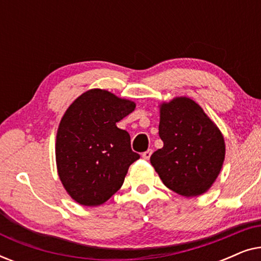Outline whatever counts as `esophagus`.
I'll return each mask as SVG.
<instances>
[{
    "label": "esophagus",
    "instance_id": "34e87169",
    "mask_svg": "<svg viewBox=\"0 0 261 261\" xmlns=\"http://www.w3.org/2000/svg\"><path fill=\"white\" fill-rule=\"evenodd\" d=\"M152 153H153V151H152V149H147V151H146V152H144V153H142V158H144V159H146V160H148L149 158H151Z\"/></svg>",
    "mask_w": 261,
    "mask_h": 261
}]
</instances>
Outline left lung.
I'll return each mask as SVG.
<instances>
[{
	"label": "left lung",
	"instance_id": "left-lung-1",
	"mask_svg": "<svg viewBox=\"0 0 261 261\" xmlns=\"http://www.w3.org/2000/svg\"><path fill=\"white\" fill-rule=\"evenodd\" d=\"M160 107L159 137L163 148L151 164L170 190L184 197L204 194L222 169L223 135L201 107L189 97H176Z\"/></svg>",
	"mask_w": 261,
	"mask_h": 261
}]
</instances>
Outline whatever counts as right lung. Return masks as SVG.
Returning <instances> with one entry per match:
<instances>
[{
  "label": "right lung",
  "mask_w": 261,
  "mask_h": 261,
  "mask_svg": "<svg viewBox=\"0 0 261 261\" xmlns=\"http://www.w3.org/2000/svg\"><path fill=\"white\" fill-rule=\"evenodd\" d=\"M135 103L102 89L85 91L60 120L56 140L57 170L77 203L97 206L122 187L128 169L140 158L128 132L116 126Z\"/></svg>",
  "instance_id": "obj_1"
}]
</instances>
